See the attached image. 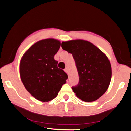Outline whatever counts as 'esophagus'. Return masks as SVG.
<instances>
[{
    "label": "esophagus",
    "mask_w": 131,
    "mask_h": 131,
    "mask_svg": "<svg viewBox=\"0 0 131 131\" xmlns=\"http://www.w3.org/2000/svg\"><path fill=\"white\" fill-rule=\"evenodd\" d=\"M65 70V72L66 73H67V74H68V68H65V70Z\"/></svg>",
    "instance_id": "1"
}]
</instances>
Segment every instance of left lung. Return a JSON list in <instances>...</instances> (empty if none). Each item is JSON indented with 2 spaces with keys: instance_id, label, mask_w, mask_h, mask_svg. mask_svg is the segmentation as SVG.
Here are the masks:
<instances>
[{
  "instance_id": "8db88e82",
  "label": "left lung",
  "mask_w": 131,
  "mask_h": 131,
  "mask_svg": "<svg viewBox=\"0 0 131 131\" xmlns=\"http://www.w3.org/2000/svg\"><path fill=\"white\" fill-rule=\"evenodd\" d=\"M62 48L72 54L79 76V84L72 90L85 102L97 100L109 87L112 67L105 53L90 41L81 39L63 41Z\"/></svg>"
}]
</instances>
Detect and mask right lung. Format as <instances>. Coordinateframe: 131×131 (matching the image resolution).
Listing matches in <instances>:
<instances>
[{"mask_svg": "<svg viewBox=\"0 0 131 131\" xmlns=\"http://www.w3.org/2000/svg\"><path fill=\"white\" fill-rule=\"evenodd\" d=\"M61 46L58 40L49 38L35 43L24 53L19 64L21 81L32 96L41 102L56 97L68 76L54 59Z\"/></svg>", "mask_w": 131, "mask_h": 131, "instance_id": "obj_1", "label": "right lung"}]
</instances>
